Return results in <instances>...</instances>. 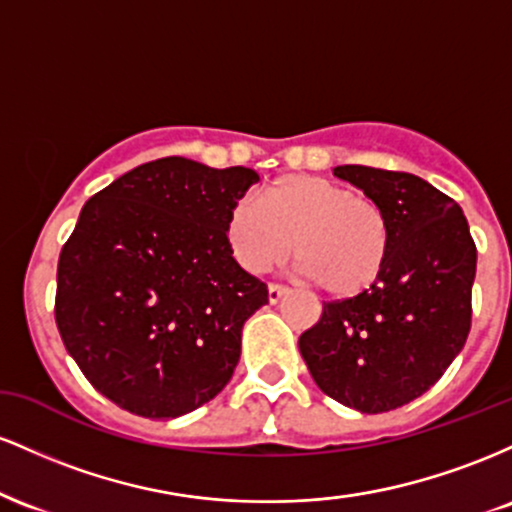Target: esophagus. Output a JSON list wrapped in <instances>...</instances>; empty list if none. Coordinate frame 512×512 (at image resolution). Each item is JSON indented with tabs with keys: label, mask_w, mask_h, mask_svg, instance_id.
I'll use <instances>...</instances> for the list:
<instances>
[{
	"label": "esophagus",
	"mask_w": 512,
	"mask_h": 512,
	"mask_svg": "<svg viewBox=\"0 0 512 512\" xmlns=\"http://www.w3.org/2000/svg\"><path fill=\"white\" fill-rule=\"evenodd\" d=\"M286 293H289V289H286V286H281V284H269V303H279L281 298L286 296Z\"/></svg>",
	"instance_id": "obj_1"
}]
</instances>
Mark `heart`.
Listing matches in <instances>:
<instances>
[{
  "label": "heart",
  "instance_id": "b5f03b06",
  "mask_svg": "<svg viewBox=\"0 0 512 512\" xmlns=\"http://www.w3.org/2000/svg\"><path fill=\"white\" fill-rule=\"evenodd\" d=\"M226 238L250 274L284 262L296 240L301 274L337 301L373 289L390 255V221L383 207L354 195L349 185L308 173L269 182L262 204L238 199L228 211Z\"/></svg>",
  "mask_w": 512,
  "mask_h": 512
}]
</instances>
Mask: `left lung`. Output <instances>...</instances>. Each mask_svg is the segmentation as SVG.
Returning <instances> with one entry per match:
<instances>
[{
    "mask_svg": "<svg viewBox=\"0 0 512 512\" xmlns=\"http://www.w3.org/2000/svg\"><path fill=\"white\" fill-rule=\"evenodd\" d=\"M334 175L383 207L390 255L368 293L322 303L298 349L327 397L383 414L424 395L462 351L477 245L460 204L416 175L368 166H337Z\"/></svg>",
    "mask_w": 512,
    "mask_h": 512,
    "instance_id": "8db88e82",
    "label": "left lung"
}]
</instances>
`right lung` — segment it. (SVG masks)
<instances>
[{"instance_id": "add662e5", "label": "right lung", "mask_w": 512, "mask_h": 512, "mask_svg": "<svg viewBox=\"0 0 512 512\" xmlns=\"http://www.w3.org/2000/svg\"><path fill=\"white\" fill-rule=\"evenodd\" d=\"M252 168L158 158L96 192L57 264L55 320L86 380L144 419L214 399L267 286L233 260L228 211Z\"/></svg>"}]
</instances>
